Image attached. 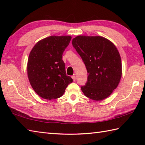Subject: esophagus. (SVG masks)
I'll use <instances>...</instances> for the list:
<instances>
[{"mask_svg": "<svg viewBox=\"0 0 145 145\" xmlns=\"http://www.w3.org/2000/svg\"><path fill=\"white\" fill-rule=\"evenodd\" d=\"M72 79L73 80V81H75V80H76V75H75V74L72 75Z\"/></svg>", "mask_w": 145, "mask_h": 145, "instance_id": "34e87169", "label": "esophagus"}]
</instances>
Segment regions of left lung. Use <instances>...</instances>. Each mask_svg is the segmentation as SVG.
<instances>
[{"label":"left lung","mask_w":145,"mask_h":145,"mask_svg":"<svg viewBox=\"0 0 145 145\" xmlns=\"http://www.w3.org/2000/svg\"><path fill=\"white\" fill-rule=\"evenodd\" d=\"M72 45L87 70V82L81 89L86 97L96 101L109 97L121 77V61L115 45L100 36L79 35Z\"/></svg>","instance_id":"1"}]
</instances>
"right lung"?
<instances>
[{
  "mask_svg": "<svg viewBox=\"0 0 145 145\" xmlns=\"http://www.w3.org/2000/svg\"><path fill=\"white\" fill-rule=\"evenodd\" d=\"M70 36H50L38 42L30 52L27 74L32 87L46 100L62 96L73 82L67 75L62 55L71 40Z\"/></svg>",
  "mask_w": 145,
  "mask_h": 145,
  "instance_id": "obj_1",
  "label": "right lung"
}]
</instances>
